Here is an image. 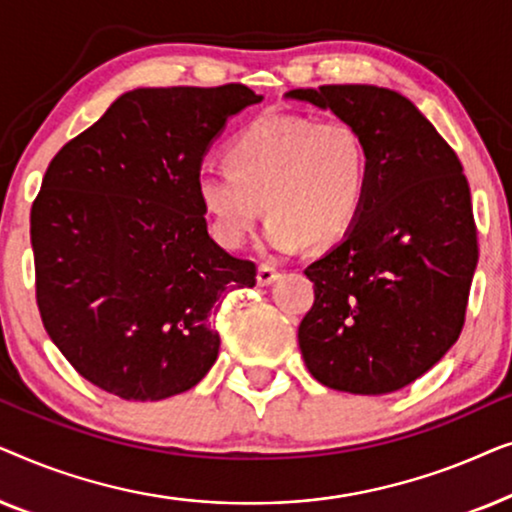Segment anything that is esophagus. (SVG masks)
I'll return each mask as SVG.
<instances>
[{"mask_svg":"<svg viewBox=\"0 0 512 512\" xmlns=\"http://www.w3.org/2000/svg\"><path fill=\"white\" fill-rule=\"evenodd\" d=\"M279 279V272L272 268V265H258V275H256V282L258 286H270L272 282H277Z\"/></svg>","mask_w":512,"mask_h":512,"instance_id":"obj_1","label":"esophagus"}]
</instances>
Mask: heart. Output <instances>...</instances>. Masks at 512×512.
Listing matches in <instances>:
<instances>
[{"mask_svg": "<svg viewBox=\"0 0 512 512\" xmlns=\"http://www.w3.org/2000/svg\"><path fill=\"white\" fill-rule=\"evenodd\" d=\"M366 139L342 118L265 114L226 149V170H205L195 195L223 249H240L261 219L277 251L328 249L352 230L368 188Z\"/></svg>", "mask_w": 512, "mask_h": 512, "instance_id": "1", "label": "heart"}]
</instances>
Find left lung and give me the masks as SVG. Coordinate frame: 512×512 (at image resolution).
<instances>
[{"label": "left lung", "mask_w": 512, "mask_h": 512, "mask_svg": "<svg viewBox=\"0 0 512 512\" xmlns=\"http://www.w3.org/2000/svg\"><path fill=\"white\" fill-rule=\"evenodd\" d=\"M286 97L352 123L370 158L352 230L305 268L314 305L298 326L300 352L324 387L391 394L436 366L464 328L478 265L464 167L396 90L319 86Z\"/></svg>", "instance_id": "left-lung-1"}]
</instances>
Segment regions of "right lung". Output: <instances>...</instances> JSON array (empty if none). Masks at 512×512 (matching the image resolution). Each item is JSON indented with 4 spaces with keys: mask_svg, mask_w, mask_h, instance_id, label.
I'll use <instances>...</instances> for the list:
<instances>
[{
    "mask_svg": "<svg viewBox=\"0 0 512 512\" xmlns=\"http://www.w3.org/2000/svg\"><path fill=\"white\" fill-rule=\"evenodd\" d=\"M242 83L137 88L55 153L30 212L37 305L76 373L125 401H163L214 366L212 324L256 265L207 233L195 179Z\"/></svg>",
    "mask_w": 512,
    "mask_h": 512,
    "instance_id": "obj_1",
    "label": "right lung"
}]
</instances>
